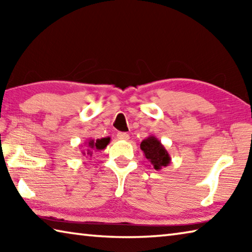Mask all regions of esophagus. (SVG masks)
<instances>
[{
  "label": "esophagus",
  "mask_w": 252,
  "mask_h": 252,
  "mask_svg": "<svg viewBox=\"0 0 252 252\" xmlns=\"http://www.w3.org/2000/svg\"><path fill=\"white\" fill-rule=\"evenodd\" d=\"M117 136L119 140H122V141H126V140H129V138H130L129 134L126 133V132H118Z\"/></svg>",
  "instance_id": "34e87169"
}]
</instances>
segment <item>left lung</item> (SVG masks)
Instances as JSON below:
<instances>
[{
	"mask_svg": "<svg viewBox=\"0 0 252 252\" xmlns=\"http://www.w3.org/2000/svg\"><path fill=\"white\" fill-rule=\"evenodd\" d=\"M140 148L144 153V157L150 162L153 169L161 170L163 167H168L171 162L169 152L165 150L163 144L155 135L148 136L140 144Z\"/></svg>",
	"mask_w": 252,
	"mask_h": 252,
	"instance_id": "8db88e82",
	"label": "left lung"
}]
</instances>
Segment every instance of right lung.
I'll return each instance as SVG.
<instances>
[{"label":"right lung","mask_w":252,"mask_h":252,"mask_svg":"<svg viewBox=\"0 0 252 252\" xmlns=\"http://www.w3.org/2000/svg\"><path fill=\"white\" fill-rule=\"evenodd\" d=\"M111 138L110 136H106V138H102V139H89L87 142H84V150L81 151L82 156H90L92 157L93 152L96 151H102L104 150L106 146L110 143Z\"/></svg>","instance_id":"add662e5"}]
</instances>
